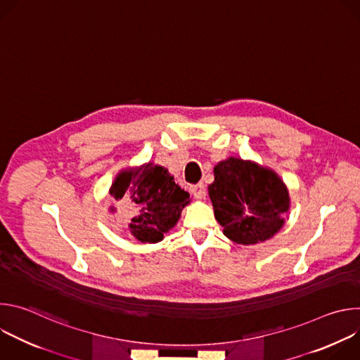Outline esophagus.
Masks as SVG:
<instances>
[{"label": "esophagus", "instance_id": "1", "mask_svg": "<svg viewBox=\"0 0 360 360\" xmlns=\"http://www.w3.org/2000/svg\"><path fill=\"white\" fill-rule=\"evenodd\" d=\"M189 189H191V193H192L196 199H202V198L205 196V185H203V184L192 185Z\"/></svg>", "mask_w": 360, "mask_h": 360}]
</instances>
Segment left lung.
<instances>
[{
	"label": "left lung",
	"instance_id": "1",
	"mask_svg": "<svg viewBox=\"0 0 360 360\" xmlns=\"http://www.w3.org/2000/svg\"><path fill=\"white\" fill-rule=\"evenodd\" d=\"M214 175L208 192L215 218L228 239L239 245H255L282 229L290 198L274 169L229 157L217 164Z\"/></svg>",
	"mask_w": 360,
	"mask_h": 360
}]
</instances>
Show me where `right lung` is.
Returning <instances> with one entry per match:
<instances>
[{
    "label": "right lung",
    "mask_w": 360,
    "mask_h": 360,
    "mask_svg": "<svg viewBox=\"0 0 360 360\" xmlns=\"http://www.w3.org/2000/svg\"><path fill=\"white\" fill-rule=\"evenodd\" d=\"M110 195L114 200L127 199L134 203L136 215L128 229L142 243L161 242L191 202L189 193L175 184L168 169L153 162L121 169L110 188ZM115 211L111 205L110 212Z\"/></svg>",
    "instance_id": "obj_1"
}]
</instances>
